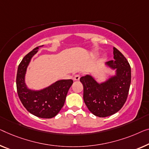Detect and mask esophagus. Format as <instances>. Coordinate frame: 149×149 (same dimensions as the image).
<instances>
[{"mask_svg":"<svg viewBox=\"0 0 149 149\" xmlns=\"http://www.w3.org/2000/svg\"><path fill=\"white\" fill-rule=\"evenodd\" d=\"M79 79H80V75H78V74L75 75V76L74 77V81H79Z\"/></svg>","mask_w":149,"mask_h":149,"instance_id":"obj_1","label":"esophagus"}]
</instances>
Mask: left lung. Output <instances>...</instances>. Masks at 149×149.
I'll return each mask as SVG.
<instances>
[{"label": "left lung", "mask_w": 149, "mask_h": 149, "mask_svg": "<svg viewBox=\"0 0 149 149\" xmlns=\"http://www.w3.org/2000/svg\"><path fill=\"white\" fill-rule=\"evenodd\" d=\"M114 60L106 65L116 70V74L105 81L98 83L92 75L82 76L84 101L95 116L106 117L115 114L126 102L131 82V69L126 57L116 48H113Z\"/></svg>", "instance_id": "8db88e82"}]
</instances>
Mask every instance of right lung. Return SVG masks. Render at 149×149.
<instances>
[{"label": "right lung", "instance_id": "add662e5", "mask_svg": "<svg viewBox=\"0 0 149 149\" xmlns=\"http://www.w3.org/2000/svg\"><path fill=\"white\" fill-rule=\"evenodd\" d=\"M42 46L37 47L26 54L19 65L16 79L17 94L24 107L31 114L41 118H52L58 114L63 106L73 80L57 81L40 90L27 88L25 83L26 69L33 55Z\"/></svg>", "mask_w": 149, "mask_h": 149}]
</instances>
